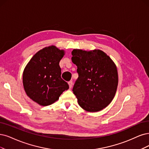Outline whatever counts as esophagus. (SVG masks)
Segmentation results:
<instances>
[{
    "mask_svg": "<svg viewBox=\"0 0 149 149\" xmlns=\"http://www.w3.org/2000/svg\"><path fill=\"white\" fill-rule=\"evenodd\" d=\"M68 84H69V88H71L72 86V81H69L68 82Z\"/></svg>",
    "mask_w": 149,
    "mask_h": 149,
    "instance_id": "esophagus-1",
    "label": "esophagus"
}]
</instances>
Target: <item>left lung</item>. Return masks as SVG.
Returning a JSON list of instances; mask_svg holds the SVG:
<instances>
[{
	"label": "left lung",
	"mask_w": 149,
	"mask_h": 149,
	"mask_svg": "<svg viewBox=\"0 0 149 149\" xmlns=\"http://www.w3.org/2000/svg\"><path fill=\"white\" fill-rule=\"evenodd\" d=\"M72 55V61L77 66L79 74L72 90L79 105L87 112L101 111L112 102L117 91L116 65L100 49H74Z\"/></svg>",
	"instance_id": "8db88e82"
}]
</instances>
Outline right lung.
<instances>
[{
	"label": "right lung",
	"instance_id": "add662e5",
	"mask_svg": "<svg viewBox=\"0 0 149 149\" xmlns=\"http://www.w3.org/2000/svg\"><path fill=\"white\" fill-rule=\"evenodd\" d=\"M65 54L64 49L54 45L37 52L27 64L23 74V84L27 96L42 106L56 102L65 90L67 82L61 77L60 60Z\"/></svg>",
	"mask_w": 149,
	"mask_h": 149
}]
</instances>
